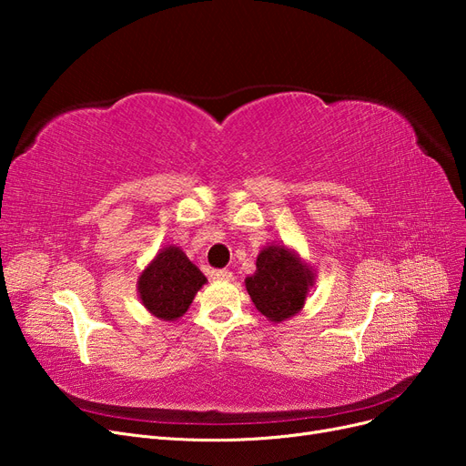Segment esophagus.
<instances>
[{"instance_id": "34e87169", "label": "esophagus", "mask_w": 466, "mask_h": 466, "mask_svg": "<svg viewBox=\"0 0 466 466\" xmlns=\"http://www.w3.org/2000/svg\"><path fill=\"white\" fill-rule=\"evenodd\" d=\"M211 276H214L216 279H221V281H229V279H233V274H231L229 270H216V272L211 274Z\"/></svg>"}]
</instances>
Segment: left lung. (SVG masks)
Returning a JSON list of instances; mask_svg holds the SVG:
<instances>
[{"label": "left lung", "mask_w": 466, "mask_h": 466, "mask_svg": "<svg viewBox=\"0 0 466 466\" xmlns=\"http://www.w3.org/2000/svg\"><path fill=\"white\" fill-rule=\"evenodd\" d=\"M315 268L286 245H268L258 252L257 272L245 279L252 303L278 324L298 315L315 288Z\"/></svg>", "instance_id": "8db88e82"}]
</instances>
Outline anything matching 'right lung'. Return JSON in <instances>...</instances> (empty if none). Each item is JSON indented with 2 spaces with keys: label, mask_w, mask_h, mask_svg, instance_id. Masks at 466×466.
Listing matches in <instances>:
<instances>
[{
  "label": "right lung",
  "mask_w": 466,
  "mask_h": 466,
  "mask_svg": "<svg viewBox=\"0 0 466 466\" xmlns=\"http://www.w3.org/2000/svg\"><path fill=\"white\" fill-rule=\"evenodd\" d=\"M200 268L175 245L159 248L137 278V295L159 320H178L188 311L196 293L206 284Z\"/></svg>",
  "instance_id": "obj_1"
}]
</instances>
